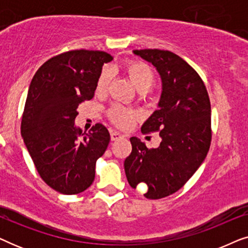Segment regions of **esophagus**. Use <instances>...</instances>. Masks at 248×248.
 I'll return each instance as SVG.
<instances>
[{"mask_svg": "<svg viewBox=\"0 0 248 248\" xmlns=\"http://www.w3.org/2000/svg\"><path fill=\"white\" fill-rule=\"evenodd\" d=\"M123 135H122L120 132H116V131H111L110 132V138H111V141H116L118 139H121Z\"/></svg>", "mask_w": 248, "mask_h": 248, "instance_id": "1", "label": "esophagus"}]
</instances>
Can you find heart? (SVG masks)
Masks as SVG:
<instances>
[{"label": "heart", "instance_id": "b5f03b06", "mask_svg": "<svg viewBox=\"0 0 248 248\" xmlns=\"http://www.w3.org/2000/svg\"><path fill=\"white\" fill-rule=\"evenodd\" d=\"M124 70L125 72L127 73L132 83H133L135 88L140 91L149 89V88L151 87L152 82H154V71L151 70L150 66L147 65V64L143 62L132 61V62L126 63ZM109 72H108L107 70H104L103 72L100 73L99 78H98L97 91H99V93L106 91L108 84H109ZM109 117L115 124H117L118 126L121 127H127L128 125L132 123V121L134 120V115L132 111L125 109V108L118 106V105L110 108Z\"/></svg>", "mask_w": 248, "mask_h": 248}]
</instances>
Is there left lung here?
Wrapping results in <instances>:
<instances>
[{
    "mask_svg": "<svg viewBox=\"0 0 248 248\" xmlns=\"http://www.w3.org/2000/svg\"><path fill=\"white\" fill-rule=\"evenodd\" d=\"M161 78L158 109L142 125V133L159 132L160 145L148 149L132 137V152L124 161L128 184L158 200L182 188L198 170L211 143V105L198 72L169 50L135 49Z\"/></svg>",
    "mask_w": 248,
    "mask_h": 248,
    "instance_id": "obj_1",
    "label": "left lung"
}]
</instances>
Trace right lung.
Wrapping results in <instances>:
<instances>
[{
    "label": "right lung",
    "mask_w": 248,
    "mask_h": 248,
    "mask_svg": "<svg viewBox=\"0 0 248 248\" xmlns=\"http://www.w3.org/2000/svg\"><path fill=\"white\" fill-rule=\"evenodd\" d=\"M111 60L100 50H70L44 63L30 82L21 135L40 177L62 194H79L93 184L97 159L109 143L103 124L83 133L74 121L78 106L93 99L104 63Z\"/></svg>",
    "instance_id": "add662e5"
}]
</instances>
